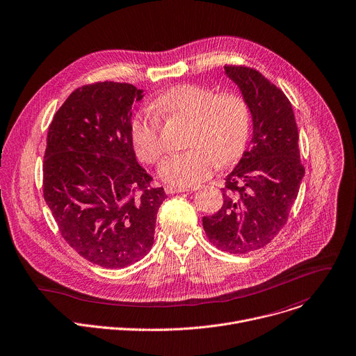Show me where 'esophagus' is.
<instances>
[{"instance_id": "34e87169", "label": "esophagus", "mask_w": 356, "mask_h": 356, "mask_svg": "<svg viewBox=\"0 0 356 356\" xmlns=\"http://www.w3.org/2000/svg\"><path fill=\"white\" fill-rule=\"evenodd\" d=\"M197 187H194L193 190H195ZM190 188H187V187H175V186H166L165 187V193L166 194H177V193H186V191H188Z\"/></svg>"}]
</instances>
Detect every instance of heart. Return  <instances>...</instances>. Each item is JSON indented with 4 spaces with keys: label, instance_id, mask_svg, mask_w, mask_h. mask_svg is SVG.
Masks as SVG:
<instances>
[{
    "label": "heart",
    "instance_id": "heart-1",
    "mask_svg": "<svg viewBox=\"0 0 356 356\" xmlns=\"http://www.w3.org/2000/svg\"><path fill=\"white\" fill-rule=\"evenodd\" d=\"M155 107L175 117L193 120L187 151L172 154L159 166V176L173 186H191L211 176L216 163L229 165L238 159L248 143L250 110L238 92H220L201 85H179L155 100ZM130 136L138 158L156 163L163 154L161 126L148 110L131 122Z\"/></svg>",
    "mask_w": 356,
    "mask_h": 356
}]
</instances>
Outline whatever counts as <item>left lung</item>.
<instances>
[{"mask_svg": "<svg viewBox=\"0 0 356 356\" xmlns=\"http://www.w3.org/2000/svg\"><path fill=\"white\" fill-rule=\"evenodd\" d=\"M238 85L253 122L250 147L226 176L220 209L202 218L209 242L219 250L245 254L264 248L286 223L305 176L291 102L259 71L225 65Z\"/></svg>", "mask_w": 356, "mask_h": 356, "instance_id": "8db88e82", "label": "left lung"}]
</instances>
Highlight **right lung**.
<instances>
[{
    "mask_svg": "<svg viewBox=\"0 0 356 356\" xmlns=\"http://www.w3.org/2000/svg\"><path fill=\"white\" fill-rule=\"evenodd\" d=\"M144 90L97 82L74 90L47 133L43 194L65 242L104 268L148 254L156 213L168 197L151 187L131 143V107Z\"/></svg>",
    "mask_w": 356,
    "mask_h": 356,
    "instance_id": "obj_1",
    "label": "right lung"
}]
</instances>
